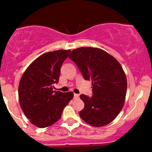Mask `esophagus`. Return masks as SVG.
Listing matches in <instances>:
<instances>
[{"label": "esophagus", "mask_w": 152, "mask_h": 152, "mask_svg": "<svg viewBox=\"0 0 152 152\" xmlns=\"http://www.w3.org/2000/svg\"><path fill=\"white\" fill-rule=\"evenodd\" d=\"M78 97H79V95H78V94H74V98H75V99H78Z\"/></svg>", "instance_id": "1"}]
</instances>
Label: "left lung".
<instances>
[{
    "label": "left lung",
    "instance_id": "left-lung-1",
    "mask_svg": "<svg viewBox=\"0 0 152 152\" xmlns=\"http://www.w3.org/2000/svg\"><path fill=\"white\" fill-rule=\"evenodd\" d=\"M69 58L85 80L92 82L94 95L80 96L85 105L80 117L93 126L109 124L121 111L126 99L127 81L121 65L105 50L91 47L75 48Z\"/></svg>",
    "mask_w": 152,
    "mask_h": 152
}]
</instances>
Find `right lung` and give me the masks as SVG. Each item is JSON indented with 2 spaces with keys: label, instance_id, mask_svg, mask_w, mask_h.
<instances>
[{
  "label": "right lung",
  "instance_id": "1",
  "mask_svg": "<svg viewBox=\"0 0 152 152\" xmlns=\"http://www.w3.org/2000/svg\"><path fill=\"white\" fill-rule=\"evenodd\" d=\"M70 50L47 52L35 59L23 74L18 86L20 108L31 124L39 128L53 125L74 97L73 92L53 90Z\"/></svg>",
  "mask_w": 152,
  "mask_h": 152
}]
</instances>
